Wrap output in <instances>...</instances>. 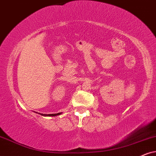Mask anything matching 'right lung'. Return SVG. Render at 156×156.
<instances>
[{
    "instance_id": "1",
    "label": "right lung",
    "mask_w": 156,
    "mask_h": 156,
    "mask_svg": "<svg viewBox=\"0 0 156 156\" xmlns=\"http://www.w3.org/2000/svg\"><path fill=\"white\" fill-rule=\"evenodd\" d=\"M61 113H58V114H42V116H49V117H55V116H57V115H59V114H60Z\"/></svg>"
}]
</instances>
